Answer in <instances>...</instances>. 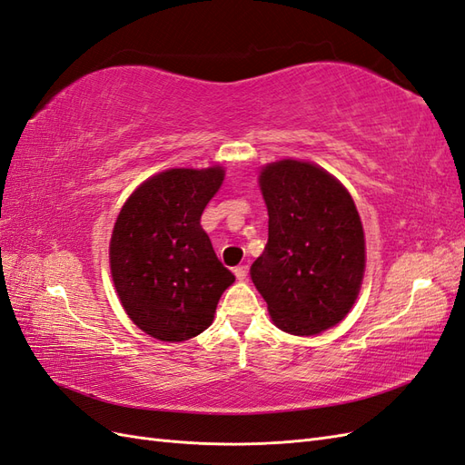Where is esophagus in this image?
Masks as SVG:
<instances>
[{"mask_svg": "<svg viewBox=\"0 0 465 465\" xmlns=\"http://www.w3.org/2000/svg\"><path fill=\"white\" fill-rule=\"evenodd\" d=\"M247 271H249V267H247V265H240V267H235V269H233L235 277L240 279V281H243V279L247 277Z\"/></svg>", "mask_w": 465, "mask_h": 465, "instance_id": "34e87169", "label": "esophagus"}]
</instances>
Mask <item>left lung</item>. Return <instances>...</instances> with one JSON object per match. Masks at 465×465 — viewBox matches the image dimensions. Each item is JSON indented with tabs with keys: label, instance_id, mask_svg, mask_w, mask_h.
Listing matches in <instances>:
<instances>
[{
	"label": "left lung",
	"instance_id": "8db88e82",
	"mask_svg": "<svg viewBox=\"0 0 465 465\" xmlns=\"http://www.w3.org/2000/svg\"><path fill=\"white\" fill-rule=\"evenodd\" d=\"M269 242L252 281L282 331L316 336L341 322L361 289L365 235L353 198L318 164L282 159L261 169Z\"/></svg>",
	"mask_w": 465,
	"mask_h": 465
}]
</instances>
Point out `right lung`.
Wrapping results in <instances>:
<instances>
[{
  "mask_svg": "<svg viewBox=\"0 0 465 465\" xmlns=\"http://www.w3.org/2000/svg\"><path fill=\"white\" fill-rule=\"evenodd\" d=\"M223 174L222 166L154 174L115 220L110 267L117 296L134 324L161 341L202 334L235 281L200 225Z\"/></svg>",
  "mask_w": 465,
  "mask_h": 465,
  "instance_id": "right-lung-1",
  "label": "right lung"
}]
</instances>
